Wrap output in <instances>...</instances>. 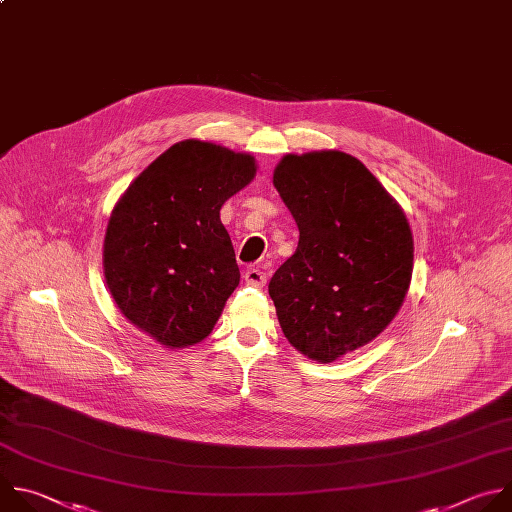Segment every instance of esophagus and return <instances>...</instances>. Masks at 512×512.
<instances>
[{"label":"esophagus","instance_id":"34e87169","mask_svg":"<svg viewBox=\"0 0 512 512\" xmlns=\"http://www.w3.org/2000/svg\"><path fill=\"white\" fill-rule=\"evenodd\" d=\"M244 280L250 284V286H264L266 284V272H262L260 268H248L244 272Z\"/></svg>","mask_w":512,"mask_h":512}]
</instances>
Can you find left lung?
Masks as SVG:
<instances>
[{
  "instance_id": "1",
  "label": "left lung",
  "mask_w": 512,
  "mask_h": 512,
  "mask_svg": "<svg viewBox=\"0 0 512 512\" xmlns=\"http://www.w3.org/2000/svg\"><path fill=\"white\" fill-rule=\"evenodd\" d=\"M272 183L300 234L268 284L280 329L304 357L333 363L399 313L414 270L410 224L375 175L337 149L284 155Z\"/></svg>"
}]
</instances>
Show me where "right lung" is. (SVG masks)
Segmentation results:
<instances>
[{
  "instance_id": "add662e5",
  "label": "right lung",
  "mask_w": 512,
  "mask_h": 512,
  "mask_svg": "<svg viewBox=\"0 0 512 512\" xmlns=\"http://www.w3.org/2000/svg\"><path fill=\"white\" fill-rule=\"evenodd\" d=\"M256 175V159L185 139L161 153L119 197L102 270L123 317L167 349L206 339L240 284L220 210Z\"/></svg>"
}]
</instances>
